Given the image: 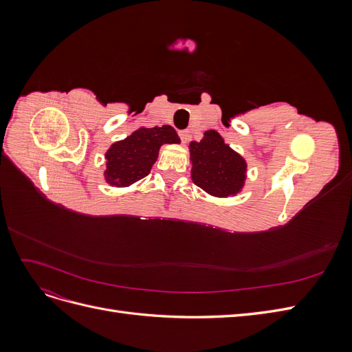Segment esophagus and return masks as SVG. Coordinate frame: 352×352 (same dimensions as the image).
Segmentation results:
<instances>
[{
	"mask_svg": "<svg viewBox=\"0 0 352 352\" xmlns=\"http://www.w3.org/2000/svg\"><path fill=\"white\" fill-rule=\"evenodd\" d=\"M179 136H180V141H182V144H186L190 140V132L189 131H180Z\"/></svg>",
	"mask_w": 352,
	"mask_h": 352,
	"instance_id": "34e87169",
	"label": "esophagus"
}]
</instances>
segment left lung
<instances>
[{"label": "left lung", "mask_w": 352, "mask_h": 352, "mask_svg": "<svg viewBox=\"0 0 352 352\" xmlns=\"http://www.w3.org/2000/svg\"><path fill=\"white\" fill-rule=\"evenodd\" d=\"M194 184L216 197L235 195L245 179L243 158L223 142L216 131H208L199 142H190Z\"/></svg>", "instance_id": "8db88e82"}]
</instances>
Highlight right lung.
<instances>
[{"label": "right lung", "instance_id": "1", "mask_svg": "<svg viewBox=\"0 0 352 352\" xmlns=\"http://www.w3.org/2000/svg\"><path fill=\"white\" fill-rule=\"evenodd\" d=\"M180 140L172 126L151 127L133 132L124 141L116 142L105 154L107 170L104 175L113 186H127L145 177L155 163L163 144H179Z\"/></svg>", "mask_w": 352, "mask_h": 352}]
</instances>
